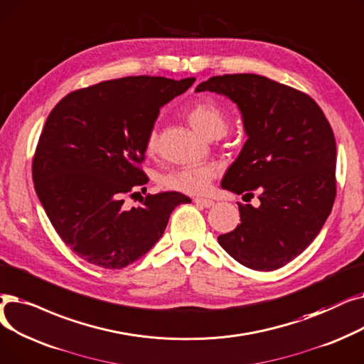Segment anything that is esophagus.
I'll return each mask as SVG.
<instances>
[{
    "mask_svg": "<svg viewBox=\"0 0 364 364\" xmlns=\"http://www.w3.org/2000/svg\"><path fill=\"white\" fill-rule=\"evenodd\" d=\"M194 203H196L197 205L207 207V209H209V207H212V205H215V201H213V200H207V198H194Z\"/></svg>",
    "mask_w": 364,
    "mask_h": 364,
    "instance_id": "obj_1",
    "label": "esophagus"
}]
</instances>
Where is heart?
Masks as SVG:
<instances>
[{
  "mask_svg": "<svg viewBox=\"0 0 364 364\" xmlns=\"http://www.w3.org/2000/svg\"><path fill=\"white\" fill-rule=\"evenodd\" d=\"M186 121L198 134L205 139H216L228 129V119L213 102L203 100L197 102L185 114ZM159 136L152 130L146 141V151L154 154L157 149ZM216 175V167L213 164H197L175 168L161 178V186L173 191L185 194H203L210 186L212 179Z\"/></svg>",
  "mask_w": 364,
  "mask_h": 364,
  "instance_id": "b5f03b06",
  "label": "heart"
}]
</instances>
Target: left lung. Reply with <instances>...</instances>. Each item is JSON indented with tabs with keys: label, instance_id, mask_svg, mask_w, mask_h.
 Listing matches in <instances>:
<instances>
[{
	"label": "left lung",
	"instance_id": "8db88e82",
	"mask_svg": "<svg viewBox=\"0 0 364 364\" xmlns=\"http://www.w3.org/2000/svg\"><path fill=\"white\" fill-rule=\"evenodd\" d=\"M196 92H212L237 105L247 141L222 188L259 198L256 207L238 204L241 223L219 235V245L247 268H282L313 243L332 212V127L308 95L262 75H216Z\"/></svg>",
	"mask_w": 364,
	"mask_h": 364
}]
</instances>
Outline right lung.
<instances>
[{
	"instance_id": "add662e5",
	"label": "right lung",
	"mask_w": 364,
	"mask_h": 364,
	"mask_svg": "<svg viewBox=\"0 0 364 364\" xmlns=\"http://www.w3.org/2000/svg\"><path fill=\"white\" fill-rule=\"evenodd\" d=\"M196 78L126 77L65 96L47 117L32 163L37 196L56 232L84 261L119 269L146 255L161 238L170 213L191 198L146 193L137 167L160 109Z\"/></svg>"
}]
</instances>
